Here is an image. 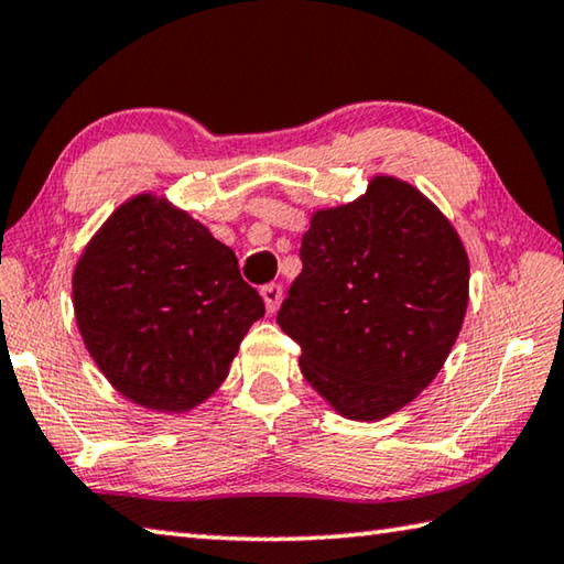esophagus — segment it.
<instances>
[{
	"mask_svg": "<svg viewBox=\"0 0 564 564\" xmlns=\"http://www.w3.org/2000/svg\"><path fill=\"white\" fill-rule=\"evenodd\" d=\"M261 299H263V303H265V311L275 313V311H279V305H281V299H283V289H281L279 283L263 285V289H261Z\"/></svg>",
	"mask_w": 564,
	"mask_h": 564,
	"instance_id": "34e87169",
	"label": "esophagus"
}]
</instances>
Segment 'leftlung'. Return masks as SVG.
<instances>
[{"label": "left lung", "mask_w": 564, "mask_h": 564, "mask_svg": "<svg viewBox=\"0 0 564 564\" xmlns=\"http://www.w3.org/2000/svg\"><path fill=\"white\" fill-rule=\"evenodd\" d=\"M301 261L275 323L337 414L377 422L432 384L464 325L470 271L422 192L372 177L362 197L313 214Z\"/></svg>", "instance_id": "1"}]
</instances>
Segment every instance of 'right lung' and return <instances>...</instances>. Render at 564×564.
<instances>
[{"instance_id":"obj_1","label":"right lung","mask_w":564,"mask_h":564,"mask_svg":"<svg viewBox=\"0 0 564 564\" xmlns=\"http://www.w3.org/2000/svg\"><path fill=\"white\" fill-rule=\"evenodd\" d=\"M74 311L86 350L122 397L184 414L227 380L263 301L204 224L138 194L80 253Z\"/></svg>"}]
</instances>
